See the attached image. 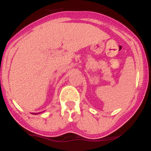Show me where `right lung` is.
<instances>
[{
    "label": "right lung",
    "instance_id": "1",
    "mask_svg": "<svg viewBox=\"0 0 151 151\" xmlns=\"http://www.w3.org/2000/svg\"><path fill=\"white\" fill-rule=\"evenodd\" d=\"M32 114H40V113H32Z\"/></svg>",
    "mask_w": 151,
    "mask_h": 151
}]
</instances>
